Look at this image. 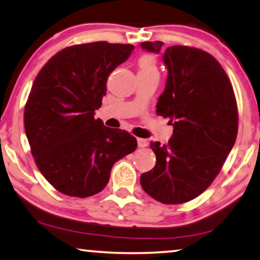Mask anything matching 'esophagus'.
<instances>
[{
    "mask_svg": "<svg viewBox=\"0 0 260 260\" xmlns=\"http://www.w3.org/2000/svg\"><path fill=\"white\" fill-rule=\"evenodd\" d=\"M147 145H148V141L146 140V139H141V138H138V146L139 147H146Z\"/></svg>",
    "mask_w": 260,
    "mask_h": 260,
    "instance_id": "1",
    "label": "esophagus"
}]
</instances>
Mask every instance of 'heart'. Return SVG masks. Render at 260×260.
<instances>
[{
  "label": "heart",
  "instance_id": "obj_1",
  "mask_svg": "<svg viewBox=\"0 0 260 260\" xmlns=\"http://www.w3.org/2000/svg\"><path fill=\"white\" fill-rule=\"evenodd\" d=\"M139 73L143 75H158L156 59L152 55H143L138 60Z\"/></svg>",
  "mask_w": 260,
  "mask_h": 260
}]
</instances>
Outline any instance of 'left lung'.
<instances>
[{
	"instance_id": "left-lung-1",
	"label": "left lung",
	"mask_w": 260,
	"mask_h": 260,
	"mask_svg": "<svg viewBox=\"0 0 260 260\" xmlns=\"http://www.w3.org/2000/svg\"><path fill=\"white\" fill-rule=\"evenodd\" d=\"M140 45L160 53L164 43ZM162 59L168 76L156 113L169 118L174 131L167 145L150 142L156 164L140 183L158 202L180 204L201 195L222 169L237 138V103L225 71L208 52L174 45Z\"/></svg>"
}]
</instances>
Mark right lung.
<instances>
[{"label": "right lung", "mask_w": 260, "mask_h": 260, "mask_svg": "<svg viewBox=\"0 0 260 260\" xmlns=\"http://www.w3.org/2000/svg\"><path fill=\"white\" fill-rule=\"evenodd\" d=\"M133 50L107 42L69 46L35 79L24 108L25 134L38 169L59 192L80 199L98 193L115 162L137 149L128 132L94 119L108 76Z\"/></svg>", "instance_id": "obj_1"}]
</instances>
